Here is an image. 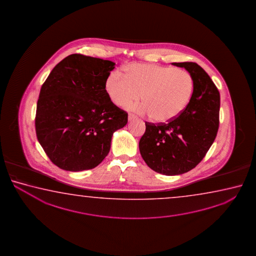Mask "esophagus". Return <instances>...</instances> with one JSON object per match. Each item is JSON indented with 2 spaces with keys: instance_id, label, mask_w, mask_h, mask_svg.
I'll list each match as a JSON object with an SVG mask.
<instances>
[{
  "instance_id": "obj_1",
  "label": "esophagus",
  "mask_w": 256,
  "mask_h": 256,
  "mask_svg": "<svg viewBox=\"0 0 256 256\" xmlns=\"http://www.w3.org/2000/svg\"><path fill=\"white\" fill-rule=\"evenodd\" d=\"M136 118H137V117L135 116L134 114H129V116H128V119H129V121L134 120Z\"/></svg>"
}]
</instances>
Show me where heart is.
I'll use <instances>...</instances> for the list:
<instances>
[{
	"instance_id": "heart-1",
	"label": "heart",
	"mask_w": 256,
	"mask_h": 256,
	"mask_svg": "<svg viewBox=\"0 0 256 256\" xmlns=\"http://www.w3.org/2000/svg\"><path fill=\"white\" fill-rule=\"evenodd\" d=\"M106 90L110 100L119 106L140 100L143 104L132 108L150 114L152 121L166 124L182 114L191 102L194 82L186 70L158 64H134L124 68L122 76L112 72Z\"/></svg>"
}]
</instances>
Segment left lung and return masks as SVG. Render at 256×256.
<instances>
[{
  "label": "left lung",
  "mask_w": 256,
  "mask_h": 256,
  "mask_svg": "<svg viewBox=\"0 0 256 256\" xmlns=\"http://www.w3.org/2000/svg\"><path fill=\"white\" fill-rule=\"evenodd\" d=\"M191 74L194 91L187 108L168 124L145 122L140 140L143 160L152 170L166 176L186 173L202 160L217 136L220 96L208 74L196 62H173Z\"/></svg>",
  "instance_id": "obj_1"
}]
</instances>
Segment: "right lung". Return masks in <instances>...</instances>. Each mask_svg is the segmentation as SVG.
I'll list each match as a JSON object with an SVG mask.
<instances>
[{
  "mask_svg": "<svg viewBox=\"0 0 256 256\" xmlns=\"http://www.w3.org/2000/svg\"><path fill=\"white\" fill-rule=\"evenodd\" d=\"M114 62L80 54L65 57L44 82L36 104V134L50 160L78 172L108 156L128 114L110 100L106 82Z\"/></svg>",
  "mask_w": 256,
  "mask_h": 256,
  "instance_id": "1",
  "label": "right lung"
}]
</instances>
